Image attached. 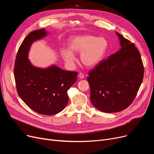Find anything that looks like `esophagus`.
<instances>
[{"label": "esophagus", "instance_id": "obj_1", "mask_svg": "<svg viewBox=\"0 0 154 154\" xmlns=\"http://www.w3.org/2000/svg\"><path fill=\"white\" fill-rule=\"evenodd\" d=\"M79 78H80V79H84V77H85V75H84V74H82V73H80V74H79Z\"/></svg>", "mask_w": 154, "mask_h": 154}]
</instances>
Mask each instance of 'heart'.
I'll list each match as a JSON object with an SVG mask.
<instances>
[{
	"mask_svg": "<svg viewBox=\"0 0 154 154\" xmlns=\"http://www.w3.org/2000/svg\"><path fill=\"white\" fill-rule=\"evenodd\" d=\"M69 48H63L60 53L63 60L68 64L75 60L74 53H80V60L85 66L92 67L103 59L108 48V42L104 37L93 35H77L70 38Z\"/></svg>",
	"mask_w": 154,
	"mask_h": 154,
	"instance_id": "b5f03b06",
	"label": "heart"
}]
</instances>
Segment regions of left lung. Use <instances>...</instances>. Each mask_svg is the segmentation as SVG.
<instances>
[{"label": "left lung", "instance_id": "left-lung-1", "mask_svg": "<svg viewBox=\"0 0 154 154\" xmlns=\"http://www.w3.org/2000/svg\"><path fill=\"white\" fill-rule=\"evenodd\" d=\"M116 34L122 48L95 66L87 77L92 103L107 113L118 112L130 106L143 79L139 50L130 40Z\"/></svg>", "mask_w": 154, "mask_h": 154}]
</instances>
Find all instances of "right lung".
I'll return each mask as SVG.
<instances>
[{
  "instance_id": "obj_1",
  "label": "right lung",
  "mask_w": 154,
  "mask_h": 154,
  "mask_svg": "<svg viewBox=\"0 0 154 154\" xmlns=\"http://www.w3.org/2000/svg\"><path fill=\"white\" fill-rule=\"evenodd\" d=\"M44 29L31 32L18 50L14 70L18 95L40 114L51 116L62 111L69 101L67 91L77 80V72L53 66L46 69L32 66L27 58L31 44L46 35Z\"/></svg>"
}]
</instances>
